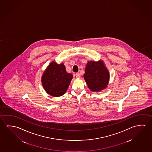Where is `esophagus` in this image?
Segmentation results:
<instances>
[{
    "label": "esophagus",
    "mask_w": 152,
    "mask_h": 152,
    "mask_svg": "<svg viewBox=\"0 0 152 152\" xmlns=\"http://www.w3.org/2000/svg\"><path fill=\"white\" fill-rule=\"evenodd\" d=\"M75 76H76V78H79L80 77V74L79 72H77V73H76Z\"/></svg>",
    "instance_id": "1"
}]
</instances>
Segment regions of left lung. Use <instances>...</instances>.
Instances as JSON below:
<instances>
[{
	"label": "left lung",
	"mask_w": 152,
	"mask_h": 152,
	"mask_svg": "<svg viewBox=\"0 0 152 152\" xmlns=\"http://www.w3.org/2000/svg\"><path fill=\"white\" fill-rule=\"evenodd\" d=\"M85 72V80L91 91L98 92L107 87L109 80V73L102 61H88Z\"/></svg>",
	"instance_id": "1"
}]
</instances>
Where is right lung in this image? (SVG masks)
<instances>
[{
  "label": "right lung",
  "mask_w": 152,
  "mask_h": 152,
  "mask_svg": "<svg viewBox=\"0 0 152 152\" xmlns=\"http://www.w3.org/2000/svg\"><path fill=\"white\" fill-rule=\"evenodd\" d=\"M72 78V74L67 72L64 64L52 62L43 73L42 83L49 94L60 96L66 92Z\"/></svg>",
  "instance_id": "obj_1"
}]
</instances>
